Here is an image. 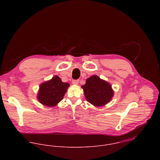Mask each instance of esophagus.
Instances as JSON below:
<instances>
[{
	"instance_id": "esophagus-1",
	"label": "esophagus",
	"mask_w": 160,
	"mask_h": 160,
	"mask_svg": "<svg viewBox=\"0 0 160 160\" xmlns=\"http://www.w3.org/2000/svg\"><path fill=\"white\" fill-rule=\"evenodd\" d=\"M72 83L73 84H75V85L78 84V83H79V79H73V80L72 81Z\"/></svg>"
}]
</instances>
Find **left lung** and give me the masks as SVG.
Returning a JSON list of instances; mask_svg holds the SVG:
<instances>
[{
  "instance_id": "1",
  "label": "left lung",
  "mask_w": 160,
  "mask_h": 160,
  "mask_svg": "<svg viewBox=\"0 0 160 160\" xmlns=\"http://www.w3.org/2000/svg\"><path fill=\"white\" fill-rule=\"evenodd\" d=\"M82 88L87 100L97 107L105 105L113 96L111 85L96 75L87 79Z\"/></svg>"
}]
</instances>
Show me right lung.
Wrapping results in <instances>:
<instances>
[{
  "label": "right lung",
  "mask_w": 160,
  "mask_h": 160,
  "mask_svg": "<svg viewBox=\"0 0 160 160\" xmlns=\"http://www.w3.org/2000/svg\"><path fill=\"white\" fill-rule=\"evenodd\" d=\"M68 82H63L57 76L40 86L38 100L47 107H54L63 98L69 87Z\"/></svg>",
  "instance_id": "1"
}]
</instances>
